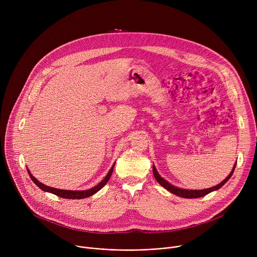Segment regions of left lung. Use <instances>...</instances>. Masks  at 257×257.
Segmentation results:
<instances>
[{"label": "left lung", "mask_w": 257, "mask_h": 257, "mask_svg": "<svg viewBox=\"0 0 257 257\" xmlns=\"http://www.w3.org/2000/svg\"><path fill=\"white\" fill-rule=\"evenodd\" d=\"M236 164L234 165L231 173L228 175V177L223 180L219 184L211 187V188H206V189H202V190H190V189H183V188H178L174 185H172L171 183H169L167 180H165L163 177H161V175L159 174V172L157 171L156 169V166L153 165V173H154V176L156 178V180L158 181V183L160 185H162L164 188H166L168 191H170L171 193L177 195V196H180V197H183V198H198V197H202L212 191H215V190H218L219 188H221L223 185H225L226 183L228 182V180L232 177L233 173H234V170L236 168Z\"/></svg>", "instance_id": "1"}]
</instances>
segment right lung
I'll return each mask as SVG.
<instances>
[{"mask_svg": "<svg viewBox=\"0 0 257 257\" xmlns=\"http://www.w3.org/2000/svg\"><path fill=\"white\" fill-rule=\"evenodd\" d=\"M114 167H115V163L113 164L111 170L108 171L106 176L103 178V180H101L96 186H94L92 188H89L87 190H64V189L53 188V187H50V186H47V185L43 184V183H41L38 179L34 178L32 176V174L30 173L29 169H27V172H28V174H29V176H30L31 180L33 181L34 184L38 186V187H40L43 191L50 192V193H53V194H55L57 196H60V197H63V198H67V199H81V198L89 197V196L93 195L94 193H96L98 190H100L106 184V182L109 180V178H111L113 170H114Z\"/></svg>", "mask_w": 257, "mask_h": 257, "instance_id": "1", "label": "right lung"}]
</instances>
